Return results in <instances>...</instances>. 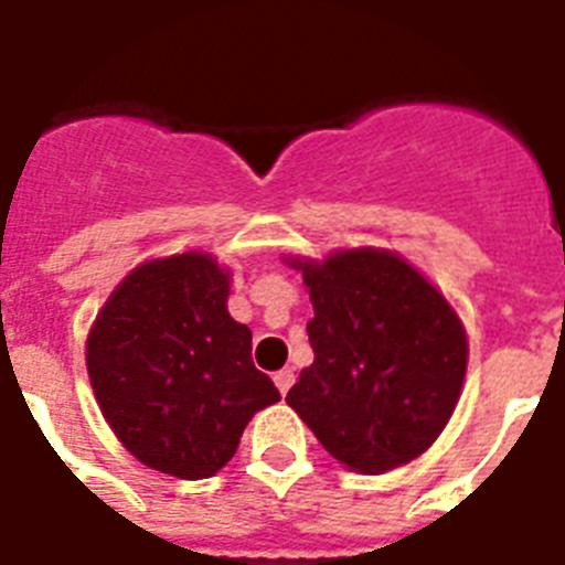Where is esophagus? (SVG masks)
Listing matches in <instances>:
<instances>
[{"instance_id":"obj_1","label":"esophagus","mask_w":565,"mask_h":565,"mask_svg":"<svg viewBox=\"0 0 565 565\" xmlns=\"http://www.w3.org/2000/svg\"><path fill=\"white\" fill-rule=\"evenodd\" d=\"M274 385H277L279 394L286 396V394H288V387L295 385V370H291V367L277 370V373H274Z\"/></svg>"}]
</instances>
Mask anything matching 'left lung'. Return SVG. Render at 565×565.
<instances>
[{"instance_id": "8db88e82", "label": "left lung", "mask_w": 565, "mask_h": 565, "mask_svg": "<svg viewBox=\"0 0 565 565\" xmlns=\"http://www.w3.org/2000/svg\"><path fill=\"white\" fill-rule=\"evenodd\" d=\"M303 270L315 350L286 403L335 461L387 472L423 455L452 417L467 373V332L446 297L403 256L338 250Z\"/></svg>"}]
</instances>
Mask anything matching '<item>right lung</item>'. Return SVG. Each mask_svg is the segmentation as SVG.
I'll use <instances>...</instances> for the list:
<instances>
[{"label":"right lung","mask_w":565,"mask_h":565,"mask_svg":"<svg viewBox=\"0 0 565 565\" xmlns=\"http://www.w3.org/2000/svg\"><path fill=\"white\" fill-rule=\"evenodd\" d=\"M227 295L230 274L210 254L166 256L130 270L89 329L87 373L104 419L166 476H215L256 411L279 399Z\"/></svg>","instance_id":"add662e5"}]
</instances>
